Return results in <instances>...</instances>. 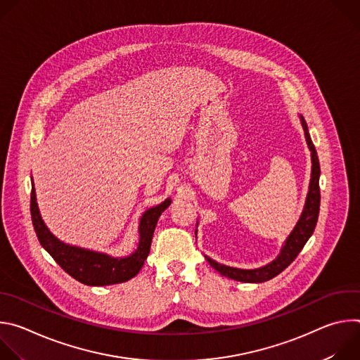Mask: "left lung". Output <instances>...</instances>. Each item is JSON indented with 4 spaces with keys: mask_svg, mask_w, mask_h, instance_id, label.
Masks as SVG:
<instances>
[{
    "mask_svg": "<svg viewBox=\"0 0 360 360\" xmlns=\"http://www.w3.org/2000/svg\"><path fill=\"white\" fill-rule=\"evenodd\" d=\"M299 118H300V124H302V128L304 132V139H306L307 148H309V150H311V161H312L309 191H307L304 207L300 214V218L296 222L293 231L289 233V236L283 242L279 255L272 262H269L261 268H255V269L233 268V266L219 264V262L214 261L212 258H210V256L205 255V259L210 262V265L226 278H231V279L239 281V282H249V283H262V282H266V281L275 278L295 261V258L299 255V252L302 250L304 243L309 240V238L312 236V233L315 231L318 217H319V207H321V189H319L321 167H319V160H318L315 145L311 139L309 131H307L306 121L302 115H299ZM196 226H198V222H196ZM195 236H196V229H195Z\"/></svg>",
    "mask_w": 360,
    "mask_h": 360,
    "instance_id": "1",
    "label": "left lung"
}]
</instances>
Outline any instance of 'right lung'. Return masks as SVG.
<instances>
[{
  "mask_svg": "<svg viewBox=\"0 0 360 360\" xmlns=\"http://www.w3.org/2000/svg\"><path fill=\"white\" fill-rule=\"evenodd\" d=\"M31 185V218L39 243L70 276L88 286H107L132 279L148 258L153 231L161 214L171 205V198H167L157 207L148 208L142 214L138 225L139 240L136 249L128 256L120 258L60 240L42 221L32 178Z\"/></svg>",
  "mask_w": 360,
  "mask_h": 360,
  "instance_id": "add662e5",
  "label": "right lung"
}]
</instances>
